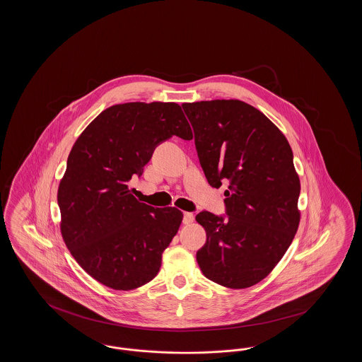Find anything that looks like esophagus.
<instances>
[{
    "label": "esophagus",
    "mask_w": 362,
    "mask_h": 362,
    "mask_svg": "<svg viewBox=\"0 0 362 362\" xmlns=\"http://www.w3.org/2000/svg\"><path fill=\"white\" fill-rule=\"evenodd\" d=\"M194 221V214L192 213H185L183 216V224L189 225Z\"/></svg>",
    "instance_id": "obj_1"
}]
</instances>
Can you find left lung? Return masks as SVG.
<instances>
[{
	"instance_id": "8db88e82",
	"label": "left lung",
	"mask_w": 362,
	"mask_h": 362,
	"mask_svg": "<svg viewBox=\"0 0 362 362\" xmlns=\"http://www.w3.org/2000/svg\"><path fill=\"white\" fill-rule=\"evenodd\" d=\"M211 187L225 189L228 220L201 211L206 230L197 262L210 281L245 289L269 276L298 229L300 177L284 133L236 99L182 104Z\"/></svg>"
}]
</instances>
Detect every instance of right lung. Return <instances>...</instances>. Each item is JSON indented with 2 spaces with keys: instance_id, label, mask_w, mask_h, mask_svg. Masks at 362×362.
<instances>
[{
  "instance_id": "add662e5",
  "label": "right lung",
  "mask_w": 362,
  "mask_h": 362,
  "mask_svg": "<svg viewBox=\"0 0 362 362\" xmlns=\"http://www.w3.org/2000/svg\"><path fill=\"white\" fill-rule=\"evenodd\" d=\"M173 136L192 139L176 103L115 104L76 139L58 186L61 235L71 257L89 276L115 291L152 281L183 213L149 206L129 189L157 144Z\"/></svg>"
}]
</instances>
